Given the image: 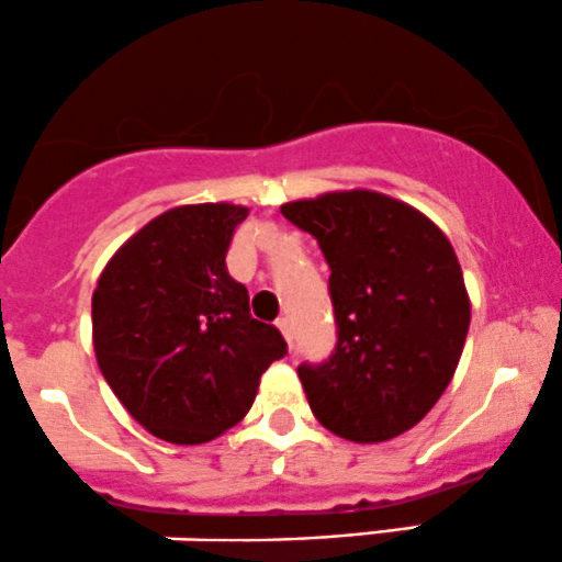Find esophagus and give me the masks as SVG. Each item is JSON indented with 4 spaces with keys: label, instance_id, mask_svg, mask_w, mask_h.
I'll list each match as a JSON object with an SVG mask.
<instances>
[{
    "label": "esophagus",
    "instance_id": "esophagus-1",
    "mask_svg": "<svg viewBox=\"0 0 562 562\" xmlns=\"http://www.w3.org/2000/svg\"><path fill=\"white\" fill-rule=\"evenodd\" d=\"M277 328L282 330V336H285V341L291 344V349H293V330H291V319H288V317H280V319H277Z\"/></svg>",
    "mask_w": 562,
    "mask_h": 562
}]
</instances>
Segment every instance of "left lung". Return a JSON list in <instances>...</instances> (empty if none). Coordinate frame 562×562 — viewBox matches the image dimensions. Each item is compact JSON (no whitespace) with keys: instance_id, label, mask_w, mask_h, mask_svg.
I'll use <instances>...</instances> for the list:
<instances>
[{"instance_id":"obj_1","label":"left lung","mask_w":562,"mask_h":562,"mask_svg":"<svg viewBox=\"0 0 562 562\" xmlns=\"http://www.w3.org/2000/svg\"><path fill=\"white\" fill-rule=\"evenodd\" d=\"M280 211L317 239L330 267L336 349L319 366H299L314 418L351 442L416 427L451 384L470 330L448 237L416 207L368 189Z\"/></svg>"}]
</instances>
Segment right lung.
<instances>
[{"instance_id": "right-lung-1", "label": "right lung", "mask_w": 562, "mask_h": 562, "mask_svg": "<svg viewBox=\"0 0 562 562\" xmlns=\"http://www.w3.org/2000/svg\"><path fill=\"white\" fill-rule=\"evenodd\" d=\"M248 207L181 205L111 256L92 293V347L127 413L159 440L200 446L250 411L288 344L250 317L226 250Z\"/></svg>"}]
</instances>
